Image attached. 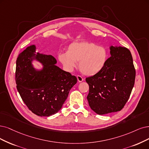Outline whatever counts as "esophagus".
<instances>
[{"instance_id":"34e87169","label":"esophagus","mask_w":149,"mask_h":149,"mask_svg":"<svg viewBox=\"0 0 149 149\" xmlns=\"http://www.w3.org/2000/svg\"><path fill=\"white\" fill-rule=\"evenodd\" d=\"M77 80L79 82H81L82 81H84V79L80 75H77Z\"/></svg>"}]
</instances>
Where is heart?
<instances>
[{
  "label": "heart",
  "instance_id": "1",
  "mask_svg": "<svg viewBox=\"0 0 149 149\" xmlns=\"http://www.w3.org/2000/svg\"><path fill=\"white\" fill-rule=\"evenodd\" d=\"M58 59L65 70L72 72L79 61V68L81 73L92 76L105 66L108 59L107 49L90 42H74L68 46L67 52L60 53Z\"/></svg>",
  "mask_w": 149,
  "mask_h": 149
}]
</instances>
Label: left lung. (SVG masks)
Segmentation results:
<instances>
[{"instance_id":"8db88e82","label":"left lung","mask_w":149,"mask_h":149,"mask_svg":"<svg viewBox=\"0 0 149 149\" xmlns=\"http://www.w3.org/2000/svg\"><path fill=\"white\" fill-rule=\"evenodd\" d=\"M111 57L100 72L86 78L89 85L87 100L99 115L118 112L128 101L134 85L136 70L128 48L110 47Z\"/></svg>"}]
</instances>
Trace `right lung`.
Segmentation results:
<instances>
[{"mask_svg": "<svg viewBox=\"0 0 149 149\" xmlns=\"http://www.w3.org/2000/svg\"><path fill=\"white\" fill-rule=\"evenodd\" d=\"M34 45L27 47L16 59V88L23 102L30 111L40 117H49L62 108L69 91L77 79L58 66L52 55L36 53ZM34 60L44 65L36 70Z\"/></svg>", "mask_w": 149, "mask_h": 149, "instance_id": "right-lung-1", "label": "right lung"}]
</instances>
